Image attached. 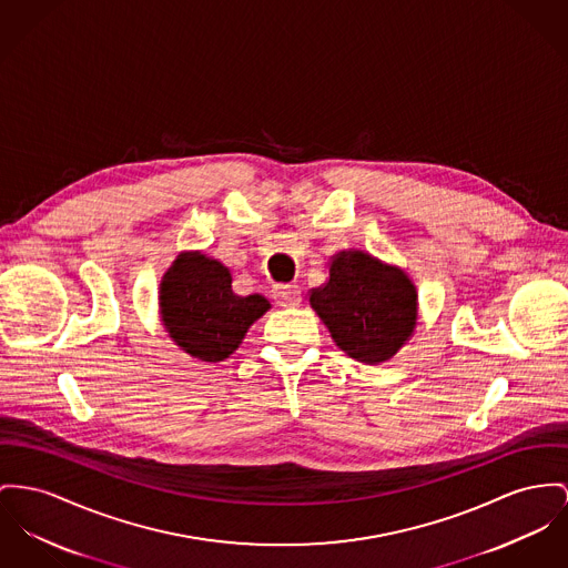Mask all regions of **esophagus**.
Returning a JSON list of instances; mask_svg holds the SVG:
<instances>
[{
	"label": "esophagus",
	"instance_id": "obj_1",
	"mask_svg": "<svg viewBox=\"0 0 568 568\" xmlns=\"http://www.w3.org/2000/svg\"><path fill=\"white\" fill-rule=\"evenodd\" d=\"M273 297H275V302L280 303V305H300L302 302V291H300V286H295V284H277L275 288H273Z\"/></svg>",
	"mask_w": 568,
	"mask_h": 568
}]
</instances>
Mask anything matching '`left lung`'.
<instances>
[{"label":"left lung","instance_id":"obj_1","mask_svg":"<svg viewBox=\"0 0 568 568\" xmlns=\"http://www.w3.org/2000/svg\"><path fill=\"white\" fill-rule=\"evenodd\" d=\"M310 305L342 351L364 364L394 357L416 329L417 293L409 275L359 250L332 258L329 280L310 291Z\"/></svg>","mask_w":568,"mask_h":568}]
</instances>
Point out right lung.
<instances>
[{
    "mask_svg": "<svg viewBox=\"0 0 568 568\" xmlns=\"http://www.w3.org/2000/svg\"><path fill=\"white\" fill-rule=\"evenodd\" d=\"M161 321L191 357H230L271 303L263 295H234L227 266L200 252H183L159 286Z\"/></svg>",
    "mask_w": 568,
    "mask_h": 568,
    "instance_id": "obj_1",
    "label": "right lung"
}]
</instances>
